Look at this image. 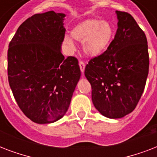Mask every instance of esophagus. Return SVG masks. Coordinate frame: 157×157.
Here are the masks:
<instances>
[{
  "label": "esophagus",
  "mask_w": 157,
  "mask_h": 157,
  "mask_svg": "<svg viewBox=\"0 0 157 157\" xmlns=\"http://www.w3.org/2000/svg\"><path fill=\"white\" fill-rule=\"evenodd\" d=\"M79 66H80V68H81V72L83 73L84 71H85V67H86V64H85V63H84V62L80 61L79 62Z\"/></svg>",
  "instance_id": "obj_1"
}]
</instances>
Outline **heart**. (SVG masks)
Instances as JSON below:
<instances>
[{
    "label": "heart",
    "instance_id": "obj_1",
    "mask_svg": "<svg viewBox=\"0 0 157 157\" xmlns=\"http://www.w3.org/2000/svg\"><path fill=\"white\" fill-rule=\"evenodd\" d=\"M74 40L82 42L84 53L90 57L100 56L107 50L114 37V28L108 21L98 18H86L76 24L71 32ZM63 43L70 50L75 44L70 36H64Z\"/></svg>",
    "mask_w": 157,
    "mask_h": 157
}]
</instances>
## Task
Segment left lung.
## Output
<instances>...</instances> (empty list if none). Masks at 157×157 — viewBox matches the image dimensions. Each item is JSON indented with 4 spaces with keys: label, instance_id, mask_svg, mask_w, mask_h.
<instances>
[{
    "label": "left lung",
    "instance_id": "1",
    "mask_svg": "<svg viewBox=\"0 0 157 157\" xmlns=\"http://www.w3.org/2000/svg\"><path fill=\"white\" fill-rule=\"evenodd\" d=\"M117 31L102 55L85 69L92 87V102L101 114L118 119L132 112L141 98L148 75L145 33L129 13L116 11Z\"/></svg>",
    "mask_w": 157,
    "mask_h": 157
}]
</instances>
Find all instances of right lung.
Masks as SVG:
<instances>
[{"label":"right lung","instance_id":"1","mask_svg":"<svg viewBox=\"0 0 157 157\" xmlns=\"http://www.w3.org/2000/svg\"><path fill=\"white\" fill-rule=\"evenodd\" d=\"M66 14L48 11L24 21L10 42L8 79L26 117L37 124L53 123L68 109L81 77L78 60L61 52Z\"/></svg>","mask_w":157,"mask_h":157}]
</instances>
